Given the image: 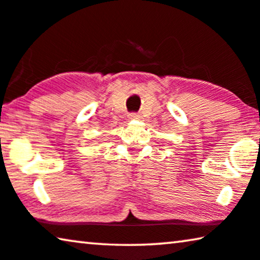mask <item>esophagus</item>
I'll return each mask as SVG.
<instances>
[{
  "mask_svg": "<svg viewBox=\"0 0 260 260\" xmlns=\"http://www.w3.org/2000/svg\"><path fill=\"white\" fill-rule=\"evenodd\" d=\"M128 116H129V119H132V120L139 119V114H138V113H131V114H129Z\"/></svg>",
  "mask_w": 260,
  "mask_h": 260,
  "instance_id": "1",
  "label": "esophagus"
}]
</instances>
